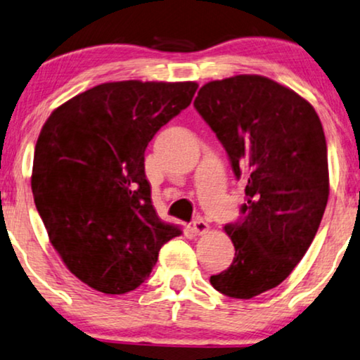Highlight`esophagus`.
Returning <instances> with one entry per match:
<instances>
[{
  "instance_id": "1",
  "label": "esophagus",
  "mask_w": 360,
  "mask_h": 360,
  "mask_svg": "<svg viewBox=\"0 0 360 360\" xmlns=\"http://www.w3.org/2000/svg\"><path fill=\"white\" fill-rule=\"evenodd\" d=\"M193 230H194V233H198V236H202V233H207L209 232V224L205 222L204 219L198 217V219L194 220V224H193Z\"/></svg>"
}]
</instances>
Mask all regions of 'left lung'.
<instances>
[{"mask_svg":"<svg viewBox=\"0 0 360 360\" xmlns=\"http://www.w3.org/2000/svg\"><path fill=\"white\" fill-rule=\"evenodd\" d=\"M194 107L245 183L242 219L225 225L236 257L210 285L250 300L286 280L318 232L329 198L323 124L309 102L262 75L212 80Z\"/></svg>","mask_w":360,"mask_h":360,"instance_id":"obj_1","label":"left lung"}]
</instances>
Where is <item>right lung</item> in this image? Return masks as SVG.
Segmentation results:
<instances>
[{"label": "right lung", "mask_w": 360, "mask_h": 360, "mask_svg": "<svg viewBox=\"0 0 360 360\" xmlns=\"http://www.w3.org/2000/svg\"><path fill=\"white\" fill-rule=\"evenodd\" d=\"M195 82H108L51 113L37 138L31 188L67 268L107 295L135 290L161 247L181 236L158 217L145 151L188 108Z\"/></svg>", "instance_id": "1"}]
</instances>
